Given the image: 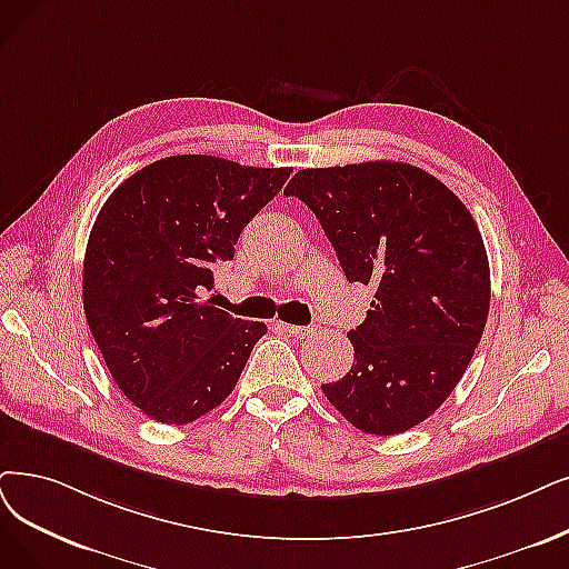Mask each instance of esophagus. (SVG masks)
I'll use <instances>...</instances> for the list:
<instances>
[{"instance_id":"obj_1","label":"esophagus","mask_w":569,"mask_h":569,"mask_svg":"<svg viewBox=\"0 0 569 569\" xmlns=\"http://www.w3.org/2000/svg\"><path fill=\"white\" fill-rule=\"evenodd\" d=\"M289 336H297V338H308L312 336V327H293V325H280Z\"/></svg>"}]
</instances>
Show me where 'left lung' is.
I'll list each match as a JSON object with an SVG mask.
<instances>
[{
  "mask_svg": "<svg viewBox=\"0 0 569 569\" xmlns=\"http://www.w3.org/2000/svg\"><path fill=\"white\" fill-rule=\"evenodd\" d=\"M320 219L350 282L376 289L348 333L352 369L322 385L357 429L392 437L456 390L483 336L490 266L465 202L416 166L308 168L284 189Z\"/></svg>",
  "mask_w": 569,
  "mask_h": 569,
  "instance_id": "obj_1",
  "label": "left lung"
}]
</instances>
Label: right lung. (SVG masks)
Masks as SVG:
<instances>
[{
    "instance_id": "right-lung-1",
    "label": "right lung",
    "mask_w": 569,
    "mask_h": 569,
    "mask_svg": "<svg viewBox=\"0 0 569 569\" xmlns=\"http://www.w3.org/2000/svg\"><path fill=\"white\" fill-rule=\"evenodd\" d=\"M289 174L181 153L130 174L102 206L83 259V312L113 382L151 420L193 422L233 392L266 325L200 293Z\"/></svg>"
}]
</instances>
